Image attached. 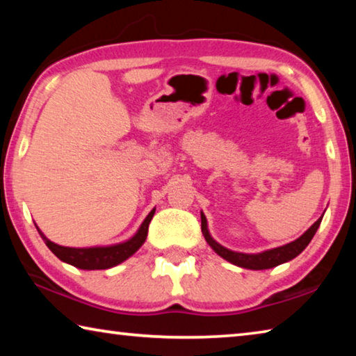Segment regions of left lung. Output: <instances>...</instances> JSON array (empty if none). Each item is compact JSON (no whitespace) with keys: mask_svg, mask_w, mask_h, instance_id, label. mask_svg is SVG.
<instances>
[{"mask_svg":"<svg viewBox=\"0 0 356 356\" xmlns=\"http://www.w3.org/2000/svg\"><path fill=\"white\" fill-rule=\"evenodd\" d=\"M321 221H322V216L308 229V231L303 234V236H300L297 240H293V242H291V243L278 246V248L265 250L262 252H254V254H250V252H238V251L227 250V248H225V246L216 242V240L210 236V232H209L206 215L201 212L202 236H204V238H206V242L210 245V248H212L216 254L221 256L222 259H226L227 262L237 265V267L248 268V270H267V268L276 267V265H281L284 262L292 261L293 257H297L300 252L309 245L312 237H314V234L317 232L318 226H321Z\"/></svg>","mask_w":356,"mask_h":356,"instance_id":"8db88e82","label":"left lung"}]
</instances>
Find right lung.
<instances>
[{
  "mask_svg": "<svg viewBox=\"0 0 356 356\" xmlns=\"http://www.w3.org/2000/svg\"><path fill=\"white\" fill-rule=\"evenodd\" d=\"M155 213V209L149 212V215L141 222L140 229H138L134 237L120 243L108 245V246H88V248H72V246H61L50 238L45 237V234L38 227L40 237L44 238L45 245L50 248V251L63 262L74 265L76 268L81 270H106L116 265L127 261L130 256L141 248L143 243L146 242L149 222L152 220Z\"/></svg>",
  "mask_w": 356,
  "mask_h": 356,
  "instance_id": "obj_1",
  "label": "right lung"
}]
</instances>
